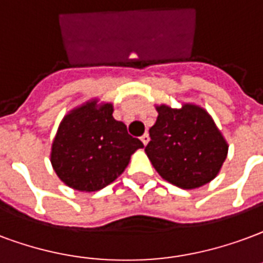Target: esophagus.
<instances>
[{
	"label": "esophagus",
	"mask_w": 263,
	"mask_h": 263,
	"mask_svg": "<svg viewBox=\"0 0 263 263\" xmlns=\"http://www.w3.org/2000/svg\"><path fill=\"white\" fill-rule=\"evenodd\" d=\"M141 141L143 145H147V142H149V135H147V134H143L141 137Z\"/></svg>",
	"instance_id": "34e87169"
}]
</instances>
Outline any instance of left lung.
<instances>
[{
	"label": "left lung",
	"mask_w": 263,
	"mask_h": 263,
	"mask_svg": "<svg viewBox=\"0 0 263 263\" xmlns=\"http://www.w3.org/2000/svg\"><path fill=\"white\" fill-rule=\"evenodd\" d=\"M157 120L149 129L145 147L149 160L164 180L194 190L217 176L227 157V143L212 117L198 106L181 110L157 107Z\"/></svg>",
	"instance_id": "left-lung-1"
}]
</instances>
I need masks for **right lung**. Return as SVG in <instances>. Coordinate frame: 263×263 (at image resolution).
<instances>
[{
    "label": "right lung",
    "instance_id": "obj_1",
    "mask_svg": "<svg viewBox=\"0 0 263 263\" xmlns=\"http://www.w3.org/2000/svg\"><path fill=\"white\" fill-rule=\"evenodd\" d=\"M143 147L124 122L112 117V104H83L62 120L51 147V164L68 186L99 191L125 170L134 152Z\"/></svg>",
    "mask_w": 263,
    "mask_h": 263
}]
</instances>
